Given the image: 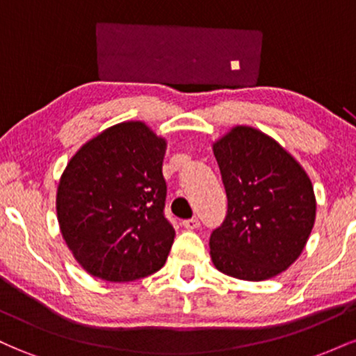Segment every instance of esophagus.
Instances as JSON below:
<instances>
[{
  "label": "esophagus",
  "instance_id": "34e87169",
  "mask_svg": "<svg viewBox=\"0 0 356 356\" xmlns=\"http://www.w3.org/2000/svg\"><path fill=\"white\" fill-rule=\"evenodd\" d=\"M182 226H184V229L192 231V229H197V227L201 226V222H199V219L192 218V219H186V220H184Z\"/></svg>",
  "mask_w": 356,
  "mask_h": 356
}]
</instances>
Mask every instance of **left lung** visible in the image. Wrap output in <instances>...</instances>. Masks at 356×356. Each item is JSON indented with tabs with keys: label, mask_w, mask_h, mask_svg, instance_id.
<instances>
[{
	"label": "left lung",
	"mask_w": 356,
	"mask_h": 356,
	"mask_svg": "<svg viewBox=\"0 0 356 356\" xmlns=\"http://www.w3.org/2000/svg\"><path fill=\"white\" fill-rule=\"evenodd\" d=\"M227 195L224 222L212 231L214 266L244 281L288 269L308 243L316 218L313 184L273 137L236 125L212 144Z\"/></svg>",
	"instance_id": "left-lung-1"
}]
</instances>
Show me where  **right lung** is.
<instances>
[{
    "label": "right lung",
    "instance_id": "obj_1",
    "mask_svg": "<svg viewBox=\"0 0 356 356\" xmlns=\"http://www.w3.org/2000/svg\"><path fill=\"white\" fill-rule=\"evenodd\" d=\"M167 140L140 120L90 138L56 189L61 236L85 271L112 283L164 266L175 231L164 216Z\"/></svg>",
    "mask_w": 356,
    "mask_h": 356
}]
</instances>
